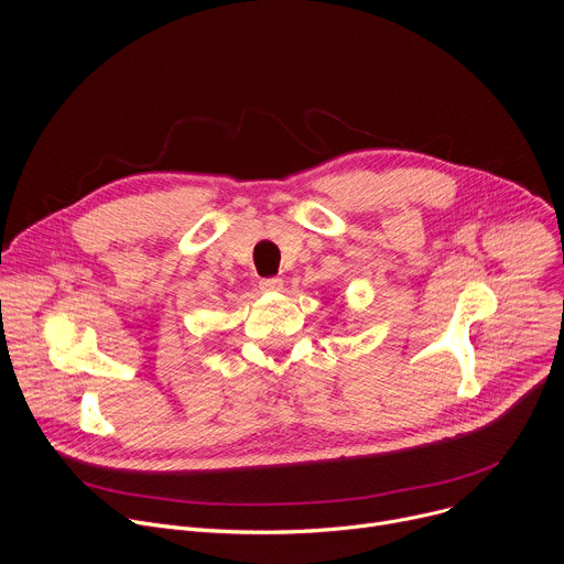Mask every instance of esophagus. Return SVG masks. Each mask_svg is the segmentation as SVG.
<instances>
[{"instance_id":"34e87169","label":"esophagus","mask_w":564,"mask_h":564,"mask_svg":"<svg viewBox=\"0 0 564 564\" xmlns=\"http://www.w3.org/2000/svg\"><path fill=\"white\" fill-rule=\"evenodd\" d=\"M259 288L263 290V292H279L281 288H283V281L279 279V276H270V279H261V283H259Z\"/></svg>"}]
</instances>
